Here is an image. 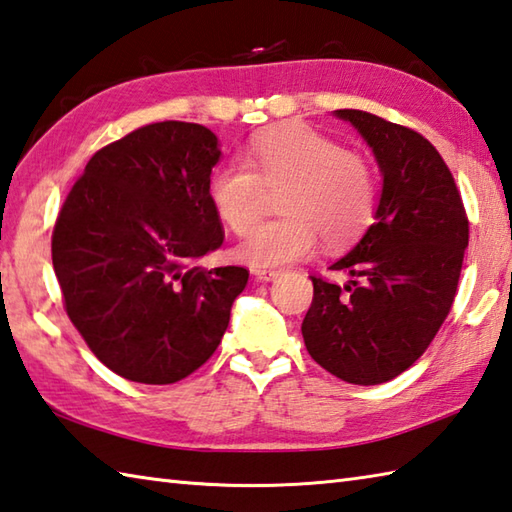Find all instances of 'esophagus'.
<instances>
[{"mask_svg":"<svg viewBox=\"0 0 512 512\" xmlns=\"http://www.w3.org/2000/svg\"><path fill=\"white\" fill-rule=\"evenodd\" d=\"M253 275L259 279V282H273L279 275H282V270H273V268H253Z\"/></svg>","mask_w":512,"mask_h":512,"instance_id":"34e87169","label":"esophagus"}]
</instances>
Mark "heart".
I'll return each instance as SVG.
<instances>
[{
    "mask_svg": "<svg viewBox=\"0 0 512 512\" xmlns=\"http://www.w3.org/2000/svg\"><path fill=\"white\" fill-rule=\"evenodd\" d=\"M262 186L279 190L273 222L250 228L233 255L253 268L293 264L313 253L317 237L330 248L364 233L375 210V173L368 159L302 122L250 137L246 164H217L208 175V204L233 233L255 222Z\"/></svg>",
    "mask_w": 512,
    "mask_h": 512,
    "instance_id": "obj_1",
    "label": "heart"
}]
</instances>
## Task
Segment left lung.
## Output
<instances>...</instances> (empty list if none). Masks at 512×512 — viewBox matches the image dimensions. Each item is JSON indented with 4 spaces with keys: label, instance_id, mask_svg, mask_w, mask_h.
Listing matches in <instances>:
<instances>
[{
    "label": "left lung",
    "instance_id": "obj_1",
    "mask_svg": "<svg viewBox=\"0 0 512 512\" xmlns=\"http://www.w3.org/2000/svg\"><path fill=\"white\" fill-rule=\"evenodd\" d=\"M373 150L382 195L375 224L330 270L344 286L313 279L302 324L310 357L348 384L375 386L424 355L455 302L468 219L437 148L415 130L364 110H335Z\"/></svg>",
    "mask_w": 512,
    "mask_h": 512
}]
</instances>
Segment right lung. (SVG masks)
<instances>
[{
	"mask_svg": "<svg viewBox=\"0 0 512 512\" xmlns=\"http://www.w3.org/2000/svg\"><path fill=\"white\" fill-rule=\"evenodd\" d=\"M219 157L206 126L148 124L97 150L59 210L53 268L66 313L99 362L130 382L195 373L246 288L242 266H197L224 242L206 195Z\"/></svg>",
	"mask_w": 512,
	"mask_h": 512,
	"instance_id": "right-lung-1",
	"label": "right lung"
}]
</instances>
